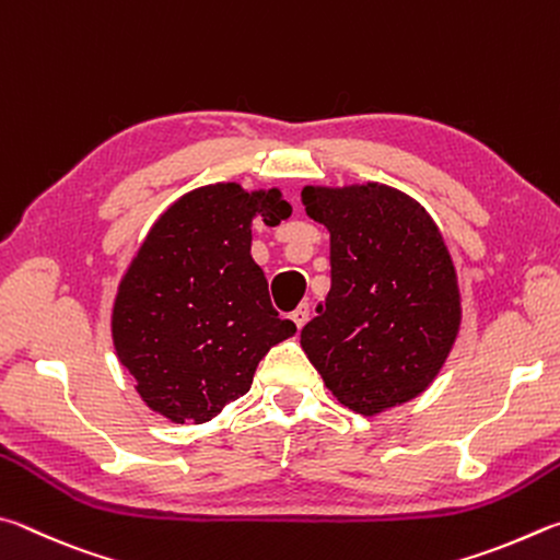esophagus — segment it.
I'll return each instance as SVG.
<instances>
[{
	"label": "esophagus",
	"mask_w": 560,
	"mask_h": 560,
	"mask_svg": "<svg viewBox=\"0 0 560 560\" xmlns=\"http://www.w3.org/2000/svg\"><path fill=\"white\" fill-rule=\"evenodd\" d=\"M290 319H292V322H295V325H298V329H302V327H305V322L310 319V305H307V302H300V305H298V310H295V312H292V315H290Z\"/></svg>",
	"instance_id": "esophagus-1"
}]
</instances>
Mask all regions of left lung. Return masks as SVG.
<instances>
[{"label":"left lung","instance_id":"left-lung-1","mask_svg":"<svg viewBox=\"0 0 560 560\" xmlns=\"http://www.w3.org/2000/svg\"><path fill=\"white\" fill-rule=\"evenodd\" d=\"M302 203L331 238V288L302 351L341 406L376 418L428 390L455 347L453 255L425 206L388 184H307Z\"/></svg>","mask_w":560,"mask_h":560}]
</instances>
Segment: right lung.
<instances>
[{"label": "right lung", "instance_id": "add662e5", "mask_svg": "<svg viewBox=\"0 0 560 560\" xmlns=\"http://www.w3.org/2000/svg\"><path fill=\"white\" fill-rule=\"evenodd\" d=\"M292 213L280 189L215 182L179 196L144 235L113 305V345L144 406L201 425L241 398L260 359L295 335L253 260V221Z\"/></svg>", "mask_w": 560, "mask_h": 560}]
</instances>
